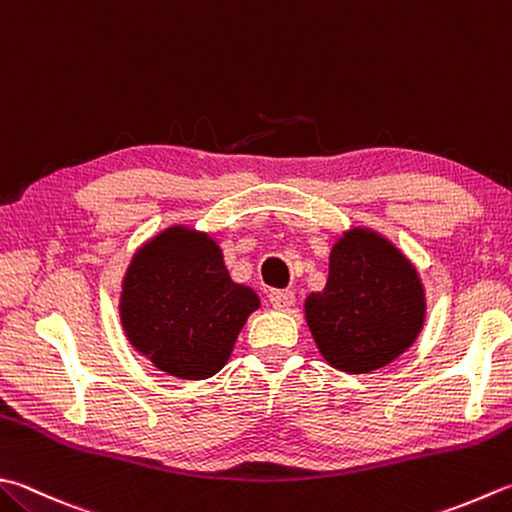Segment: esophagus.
Segmentation results:
<instances>
[{
  "label": "esophagus",
  "mask_w": 512,
  "mask_h": 512,
  "mask_svg": "<svg viewBox=\"0 0 512 512\" xmlns=\"http://www.w3.org/2000/svg\"><path fill=\"white\" fill-rule=\"evenodd\" d=\"M269 303H272L274 310H289L294 305V292H289V289H272L269 292Z\"/></svg>",
  "instance_id": "34e87169"
}]
</instances>
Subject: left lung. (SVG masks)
Listing matches in <instances>:
<instances>
[{"instance_id":"left-lung-1","label":"left lung","mask_w":512,"mask_h":512,"mask_svg":"<svg viewBox=\"0 0 512 512\" xmlns=\"http://www.w3.org/2000/svg\"><path fill=\"white\" fill-rule=\"evenodd\" d=\"M318 352L332 368H385L417 339L426 294L410 260L376 231L354 227L334 243L323 292L305 298Z\"/></svg>"}]
</instances>
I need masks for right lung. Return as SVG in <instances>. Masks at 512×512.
I'll return each instance as SVG.
<instances>
[{
	"mask_svg": "<svg viewBox=\"0 0 512 512\" xmlns=\"http://www.w3.org/2000/svg\"><path fill=\"white\" fill-rule=\"evenodd\" d=\"M258 296L231 281L214 238L173 225L131 258L120 294L129 343L178 379H209L225 368Z\"/></svg>",
	"mask_w": 512,
	"mask_h": 512,
	"instance_id": "1",
	"label": "right lung"
}]
</instances>
